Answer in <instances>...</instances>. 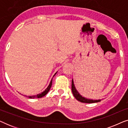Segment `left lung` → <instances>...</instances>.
Returning a JSON list of instances; mask_svg holds the SVG:
<instances>
[{
    "label": "left lung",
    "mask_w": 128,
    "mask_h": 128,
    "mask_svg": "<svg viewBox=\"0 0 128 128\" xmlns=\"http://www.w3.org/2000/svg\"><path fill=\"white\" fill-rule=\"evenodd\" d=\"M72 92H73V96L75 97L77 100L82 102L84 103H95V102H100L101 100H90V99H87L86 98H84V97H82V96L80 95L78 91H77L76 87L74 86V82H73V80L72 79Z\"/></svg>",
    "instance_id": "obj_1"
}]
</instances>
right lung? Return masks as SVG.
Here are the masks:
<instances>
[{"mask_svg": "<svg viewBox=\"0 0 128 128\" xmlns=\"http://www.w3.org/2000/svg\"><path fill=\"white\" fill-rule=\"evenodd\" d=\"M56 73L55 74H56ZM54 76H55V75H54ZM52 78L51 79V80H50V84H49V86H48V87H47V88L45 90V91H44L42 92H41V94H38L36 96H28V97L30 98H41V97H44V96H45V95H46V94L49 91H50V87H51V86H52Z\"/></svg>", "mask_w": 128, "mask_h": 128, "instance_id": "add662e5", "label": "right lung"}]
</instances>
